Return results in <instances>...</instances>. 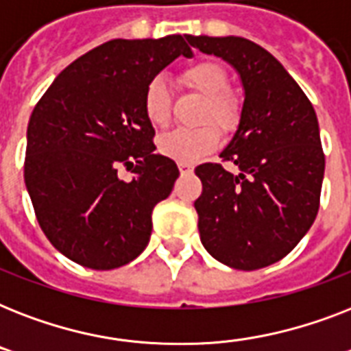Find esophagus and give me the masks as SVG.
<instances>
[{
	"label": "esophagus",
	"mask_w": 351,
	"mask_h": 351,
	"mask_svg": "<svg viewBox=\"0 0 351 351\" xmlns=\"http://www.w3.org/2000/svg\"><path fill=\"white\" fill-rule=\"evenodd\" d=\"M178 169H180L182 175H189V173H193L195 167L191 164H178Z\"/></svg>",
	"instance_id": "34e87169"
}]
</instances>
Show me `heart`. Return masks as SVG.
<instances>
[{
    "mask_svg": "<svg viewBox=\"0 0 351 351\" xmlns=\"http://www.w3.org/2000/svg\"><path fill=\"white\" fill-rule=\"evenodd\" d=\"M184 84L202 96L206 107L202 121H213L224 132H233L240 123V104L231 95H226L230 78L220 65L213 62H200L182 74ZM143 112L149 123L165 127L171 120V100L167 84L162 78L149 82L143 95ZM220 143V131L215 125L198 129H175L158 138V151L165 158L178 164H197L204 156L213 153Z\"/></svg>",
    "mask_w": 351,
    "mask_h": 351,
    "instance_id": "b5f03b06",
    "label": "heart"
}]
</instances>
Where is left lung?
Masks as SVG:
<instances>
[{
	"instance_id": "8db88e82",
	"label": "left lung",
	"mask_w": 351,
	"mask_h": 351,
	"mask_svg": "<svg viewBox=\"0 0 351 351\" xmlns=\"http://www.w3.org/2000/svg\"><path fill=\"white\" fill-rule=\"evenodd\" d=\"M239 73L244 106L220 164L198 165L200 240L208 253L234 269H261L288 255L319 211L324 153L311 101L277 58L253 41L189 36Z\"/></svg>"
}]
</instances>
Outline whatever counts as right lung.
<instances>
[{
  "label": "right lung",
  "instance_id": "obj_1",
  "mask_svg": "<svg viewBox=\"0 0 351 351\" xmlns=\"http://www.w3.org/2000/svg\"><path fill=\"white\" fill-rule=\"evenodd\" d=\"M178 56H193L180 34L107 41L63 69L30 114L25 186L47 239L80 266H125L149 244L154 206L180 173L154 153L143 95Z\"/></svg>",
  "mask_w": 351,
  "mask_h": 351
}]
</instances>
